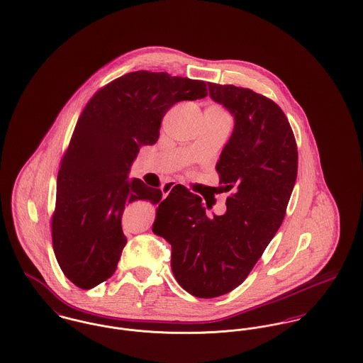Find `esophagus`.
Instances as JSON below:
<instances>
[{
  "mask_svg": "<svg viewBox=\"0 0 363 363\" xmlns=\"http://www.w3.org/2000/svg\"><path fill=\"white\" fill-rule=\"evenodd\" d=\"M178 186H181V185L177 184V182H167V184H164L163 188H162L163 195L167 196L169 192H172V191H174L175 188H178Z\"/></svg>",
  "mask_w": 363,
  "mask_h": 363,
  "instance_id": "34e87169",
  "label": "esophagus"
}]
</instances>
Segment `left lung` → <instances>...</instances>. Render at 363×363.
<instances>
[{
	"instance_id": "obj_1",
	"label": "left lung",
	"mask_w": 363,
	"mask_h": 363,
	"mask_svg": "<svg viewBox=\"0 0 363 363\" xmlns=\"http://www.w3.org/2000/svg\"><path fill=\"white\" fill-rule=\"evenodd\" d=\"M208 91L235 120L216 166L235 194L225 214L207 217L199 196L175 188L153 223L171 245L175 279L199 298L220 297L249 277L281 225L298 167L293 130L274 101L235 85L208 83Z\"/></svg>"
}]
</instances>
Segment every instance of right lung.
<instances>
[{
	"label": "right lung",
	"instance_id": "add662e5",
	"mask_svg": "<svg viewBox=\"0 0 363 363\" xmlns=\"http://www.w3.org/2000/svg\"><path fill=\"white\" fill-rule=\"evenodd\" d=\"M204 96V82L140 70L101 88L84 108L57 172L52 216L56 261L77 287L92 289L114 274L127 243L125 206L162 200L160 189L128 178L140 146L157 142L171 106Z\"/></svg>",
	"mask_w": 363,
	"mask_h": 363
}]
</instances>
